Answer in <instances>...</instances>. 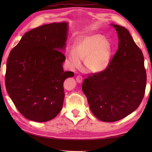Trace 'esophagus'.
<instances>
[{"instance_id":"esophagus-1","label":"esophagus","mask_w":152,"mask_h":152,"mask_svg":"<svg viewBox=\"0 0 152 152\" xmlns=\"http://www.w3.org/2000/svg\"><path fill=\"white\" fill-rule=\"evenodd\" d=\"M76 81L78 82V83H81L82 82V80H83V78H82V76L78 75V76H76Z\"/></svg>"}]
</instances>
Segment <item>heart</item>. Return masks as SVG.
<instances>
[{"mask_svg": "<svg viewBox=\"0 0 152 152\" xmlns=\"http://www.w3.org/2000/svg\"><path fill=\"white\" fill-rule=\"evenodd\" d=\"M112 46L110 41L101 34H93L80 40L68 51L66 57L70 66L76 69L81 66L80 60L90 72H99L108 66L110 61Z\"/></svg>", "mask_w": 152, "mask_h": 152, "instance_id": "1", "label": "heart"}]
</instances>
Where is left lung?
I'll return each mask as SVG.
<instances>
[{"mask_svg": "<svg viewBox=\"0 0 152 152\" xmlns=\"http://www.w3.org/2000/svg\"><path fill=\"white\" fill-rule=\"evenodd\" d=\"M112 25L118 34V50L106 69L89 74L82 87L92 113L104 122L120 120L133 112L142 101L146 86L141 50L127 28Z\"/></svg>", "mask_w": 152, "mask_h": 152, "instance_id": "8db88e82", "label": "left lung"}]
</instances>
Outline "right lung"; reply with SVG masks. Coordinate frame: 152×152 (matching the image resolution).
Instances as JSON below:
<instances>
[{
    "label": "right lung",
    "mask_w": 152,
    "mask_h": 152,
    "mask_svg": "<svg viewBox=\"0 0 152 152\" xmlns=\"http://www.w3.org/2000/svg\"><path fill=\"white\" fill-rule=\"evenodd\" d=\"M68 24L43 25L27 32L10 53L5 85L16 108L25 118L46 122L63 104V82L74 73L64 71Z\"/></svg>",
    "instance_id": "obj_1"
}]
</instances>
